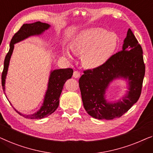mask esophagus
<instances>
[{
  "instance_id": "1",
  "label": "esophagus",
  "mask_w": 153,
  "mask_h": 153,
  "mask_svg": "<svg viewBox=\"0 0 153 153\" xmlns=\"http://www.w3.org/2000/svg\"><path fill=\"white\" fill-rule=\"evenodd\" d=\"M73 76H74L75 78H78V77L80 76V74H79L78 71H75L74 72V75H73Z\"/></svg>"
}]
</instances>
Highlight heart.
I'll use <instances>...</instances> for the list:
<instances>
[{
	"mask_svg": "<svg viewBox=\"0 0 153 153\" xmlns=\"http://www.w3.org/2000/svg\"><path fill=\"white\" fill-rule=\"evenodd\" d=\"M117 37L99 27L85 30L75 38L71 45L73 52L82 56L83 66L88 68L99 67L106 62L114 51ZM68 56L70 55L68 54Z\"/></svg>",
	"mask_w": 153,
	"mask_h": 153,
	"instance_id": "1",
	"label": "heart"
}]
</instances>
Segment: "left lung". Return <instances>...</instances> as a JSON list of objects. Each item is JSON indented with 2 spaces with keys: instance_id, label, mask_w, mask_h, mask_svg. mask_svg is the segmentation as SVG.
Wrapping results in <instances>:
<instances>
[{
  "instance_id": "1",
  "label": "left lung",
  "mask_w": 153,
  "mask_h": 153,
  "mask_svg": "<svg viewBox=\"0 0 153 153\" xmlns=\"http://www.w3.org/2000/svg\"><path fill=\"white\" fill-rule=\"evenodd\" d=\"M145 69L142 48L129 29L122 51L111 55L99 67L83 71L79 87L85 110L100 120L122 117L140 97ZM119 77L128 79V95L123 101L107 103L104 98L105 91L111 82Z\"/></svg>"
}]
</instances>
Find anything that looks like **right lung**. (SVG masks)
I'll use <instances>...</instances> for the list:
<instances>
[{"label":"right lung","instance_id":"1","mask_svg":"<svg viewBox=\"0 0 153 153\" xmlns=\"http://www.w3.org/2000/svg\"><path fill=\"white\" fill-rule=\"evenodd\" d=\"M50 25L47 23H42L40 21L33 23H25L23 24L19 31L14 34L11 39L10 44V50L7 54L6 55L5 61H4V67L2 73L1 83L4 92H5V82L7 76V72L9 66L10 59L14 50V44L21 42L30 36L40 34L45 30H47ZM74 70L72 68H64V69H57L51 71L50 78L48 82V87L47 89L46 96L44 98V101L41 109L34 114L25 116L19 113L16 109L15 111L19 114L24 117L27 119H38L48 117L51 115L57 109L59 106V96L61 95L62 91L63 89L64 85L68 79H70L73 76Z\"/></svg>","mask_w":153,"mask_h":153}]
</instances>
